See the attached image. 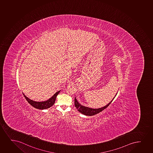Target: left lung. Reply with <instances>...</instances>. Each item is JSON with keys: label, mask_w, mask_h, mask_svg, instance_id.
<instances>
[{"label": "left lung", "mask_w": 153, "mask_h": 153, "mask_svg": "<svg viewBox=\"0 0 153 153\" xmlns=\"http://www.w3.org/2000/svg\"><path fill=\"white\" fill-rule=\"evenodd\" d=\"M114 99V98L113 99ZM113 99L110 102L108 103L105 106H103L102 108H92L80 105L75 98H74V105L76 106V108H77L78 111H79V112L83 114L84 115H85L92 116V115H94L98 114L99 113L101 112V111L104 110L105 108H106L109 105H110L111 103L112 102Z\"/></svg>", "instance_id": "left-lung-1"}]
</instances>
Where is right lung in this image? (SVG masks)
<instances>
[{
    "instance_id": "1",
    "label": "right lung",
    "mask_w": 153,
    "mask_h": 153,
    "mask_svg": "<svg viewBox=\"0 0 153 153\" xmlns=\"http://www.w3.org/2000/svg\"><path fill=\"white\" fill-rule=\"evenodd\" d=\"M60 91H59L56 92L51 98L49 99L48 100L43 101V102H37V101L32 100L31 99L28 98V97H26L24 94H23L24 96V97L25 98L26 100L28 101V102L29 103L30 105L33 106L35 108H38L40 110H43V109H47V108H50L51 106H52L54 104L56 97Z\"/></svg>"
}]
</instances>
